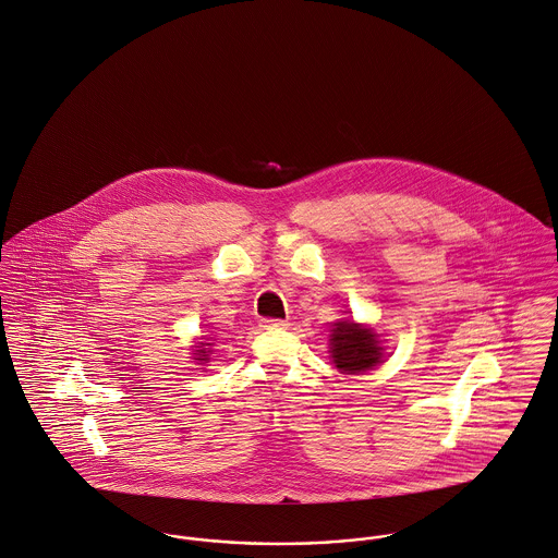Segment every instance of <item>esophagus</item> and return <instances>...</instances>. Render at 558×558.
<instances>
[{"label":"esophagus","instance_id":"obj_1","mask_svg":"<svg viewBox=\"0 0 558 558\" xmlns=\"http://www.w3.org/2000/svg\"><path fill=\"white\" fill-rule=\"evenodd\" d=\"M262 327H264V329H286L288 323H286V320H277V318H264V320H262Z\"/></svg>","mask_w":558,"mask_h":558}]
</instances>
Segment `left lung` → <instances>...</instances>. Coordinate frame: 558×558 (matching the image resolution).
Instances as JSON below:
<instances>
[{
	"instance_id": "8db88e82",
	"label": "left lung",
	"mask_w": 558,
	"mask_h": 558,
	"mask_svg": "<svg viewBox=\"0 0 558 558\" xmlns=\"http://www.w3.org/2000/svg\"><path fill=\"white\" fill-rule=\"evenodd\" d=\"M333 327L331 357L338 371L349 374L366 372L380 362V347L372 329L360 327L353 320L336 323Z\"/></svg>"
}]
</instances>
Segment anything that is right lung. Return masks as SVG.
<instances>
[{
  "label": "right lung",
  "mask_w": 558,
  "mask_h": 558,
  "mask_svg": "<svg viewBox=\"0 0 558 558\" xmlns=\"http://www.w3.org/2000/svg\"><path fill=\"white\" fill-rule=\"evenodd\" d=\"M203 347H211V344H203ZM207 353H211V351L198 349V351H196V355H198V362H207V360H209V357H207Z\"/></svg>",
  "instance_id": "add662e5"
}]
</instances>
